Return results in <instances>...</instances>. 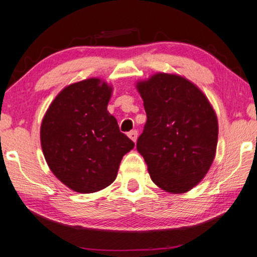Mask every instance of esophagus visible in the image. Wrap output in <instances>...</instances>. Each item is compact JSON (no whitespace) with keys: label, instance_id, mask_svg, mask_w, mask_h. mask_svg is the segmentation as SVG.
Listing matches in <instances>:
<instances>
[{"label":"esophagus","instance_id":"1","mask_svg":"<svg viewBox=\"0 0 257 257\" xmlns=\"http://www.w3.org/2000/svg\"><path fill=\"white\" fill-rule=\"evenodd\" d=\"M127 136H128V138L132 140V142L136 143L137 142V138H138V132H137L136 130H133V131L127 133Z\"/></svg>","mask_w":257,"mask_h":257}]
</instances>
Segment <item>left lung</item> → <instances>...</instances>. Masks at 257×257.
<instances>
[{
    "label": "left lung",
    "instance_id": "left-lung-1",
    "mask_svg": "<svg viewBox=\"0 0 257 257\" xmlns=\"http://www.w3.org/2000/svg\"><path fill=\"white\" fill-rule=\"evenodd\" d=\"M147 121L137 150L151 179L164 191L185 193L205 178L215 157V111L195 84L173 73L137 83Z\"/></svg>",
    "mask_w": 257,
    "mask_h": 257
}]
</instances>
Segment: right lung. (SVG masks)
<instances>
[{"label": "right lung", "mask_w": 257, "mask_h": 257, "mask_svg": "<svg viewBox=\"0 0 257 257\" xmlns=\"http://www.w3.org/2000/svg\"><path fill=\"white\" fill-rule=\"evenodd\" d=\"M111 93L112 87L99 78L70 84L42 120L41 145L48 166L75 192L93 193L110 186L122 157L135 147L107 111Z\"/></svg>", "instance_id": "add662e5"}]
</instances>
